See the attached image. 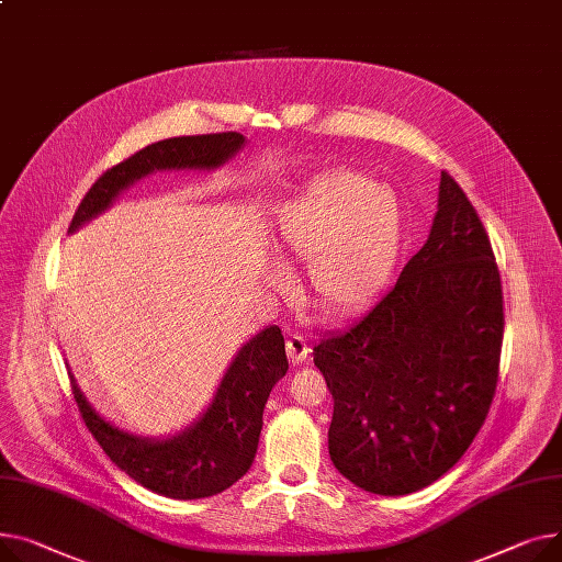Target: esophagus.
<instances>
[{
  "instance_id": "esophagus-1",
  "label": "esophagus",
  "mask_w": 562,
  "mask_h": 562,
  "mask_svg": "<svg viewBox=\"0 0 562 562\" xmlns=\"http://www.w3.org/2000/svg\"><path fill=\"white\" fill-rule=\"evenodd\" d=\"M307 355H310L307 341L303 339V336L291 334L289 339H286V357H289V361L291 363H303L307 359Z\"/></svg>"
}]
</instances>
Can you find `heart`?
I'll return each mask as SVG.
<instances>
[{"instance_id":"heart-1","label":"heart","mask_w":562,"mask_h":562,"mask_svg":"<svg viewBox=\"0 0 562 562\" xmlns=\"http://www.w3.org/2000/svg\"><path fill=\"white\" fill-rule=\"evenodd\" d=\"M404 207L389 187L357 171L314 178L276 218L280 248L307 259L305 282L312 301L329 316H350L386 289L404 246ZM271 282L291 276L276 267Z\"/></svg>"}]
</instances>
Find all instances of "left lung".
Returning a JSON list of instances; mask_svg holds the SVG:
<instances>
[{"label": "left lung", "instance_id": "1", "mask_svg": "<svg viewBox=\"0 0 562 562\" xmlns=\"http://www.w3.org/2000/svg\"><path fill=\"white\" fill-rule=\"evenodd\" d=\"M504 297L481 218L450 173L425 246L395 286L314 346L334 400L329 459L357 488H427L479 434L493 404Z\"/></svg>", "mask_w": 562, "mask_h": 562}]
</instances>
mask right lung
<instances>
[{
  "mask_svg": "<svg viewBox=\"0 0 562 562\" xmlns=\"http://www.w3.org/2000/svg\"><path fill=\"white\" fill-rule=\"evenodd\" d=\"M246 144L241 133L169 137L144 146L128 160L108 169L86 194L69 233L108 210L115 199L154 171H214ZM289 370L284 336L269 325L239 348L203 414L182 431L167 438H144L103 420L69 372L74 400L86 427L120 470L144 488L171 499H201L218 495L239 481L252 465L261 414L267 400Z\"/></svg>",
  "mask_w": 562,
  "mask_h": 562,
  "instance_id": "1",
  "label": "right lung"
}]
</instances>
